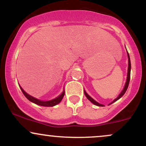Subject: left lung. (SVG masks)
I'll use <instances>...</instances> for the list:
<instances>
[{
	"label": "left lung",
	"mask_w": 146,
	"mask_h": 146,
	"mask_svg": "<svg viewBox=\"0 0 146 146\" xmlns=\"http://www.w3.org/2000/svg\"><path fill=\"white\" fill-rule=\"evenodd\" d=\"M128 75H127V80H126V82H125V86H124V88H123V90H122V91H121V93H120V94H119V96L117 97V98L116 99H115V100H114L113 102H112L110 104H112L114 103V102H116L117 100H118L119 99L121 98V97L123 96V95H124V93H125V91H126V90H127V88H128V87L129 82H130V69H131V63H130V56H129L128 53ZM84 94H85V95H86V97L87 98V99H88V100H90V101L92 103H93V104H95L96 106H104V105L101 104H99L98 102H97L96 101H95V100H93V99L92 98H90V97L89 96V95H88V94H87V93H86V92H85V91H84ZM110 104H109V105H110Z\"/></svg>",
	"instance_id": "obj_1"
}]
</instances>
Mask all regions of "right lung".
<instances>
[{
    "label": "right lung",
    "mask_w": 146,
    "mask_h": 146,
    "mask_svg": "<svg viewBox=\"0 0 146 146\" xmlns=\"http://www.w3.org/2000/svg\"><path fill=\"white\" fill-rule=\"evenodd\" d=\"M20 88H21L22 92H23V93L24 94L25 96L26 97L29 101H31V102H33V103L36 104L39 106H53L57 105L58 104H59L60 102H61L62 100L64 95V93H65L64 91H63L62 93L60 96H58V98L54 99V100H50V101H41V100H38V99L33 98L32 96H31V95L27 94V93L26 92H25V90L21 88V86H20Z\"/></svg>",
    "instance_id": "1"
}]
</instances>
